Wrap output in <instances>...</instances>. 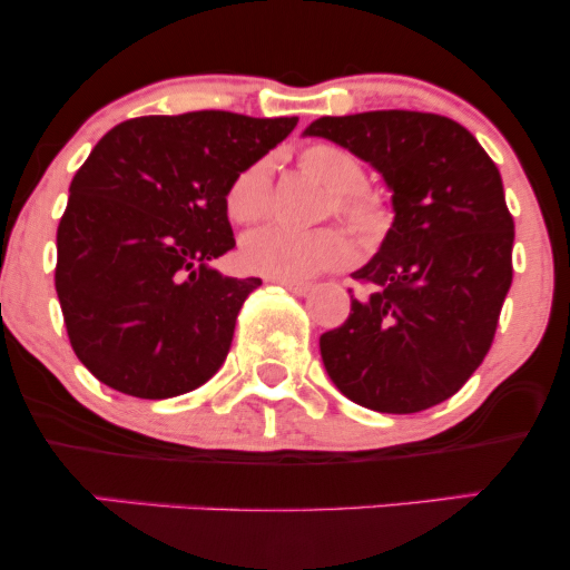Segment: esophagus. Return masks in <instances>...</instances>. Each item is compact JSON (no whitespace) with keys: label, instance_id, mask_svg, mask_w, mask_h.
I'll list each match as a JSON object with an SVG mask.
<instances>
[{"label":"esophagus","instance_id":"esophagus-1","mask_svg":"<svg viewBox=\"0 0 570 570\" xmlns=\"http://www.w3.org/2000/svg\"><path fill=\"white\" fill-rule=\"evenodd\" d=\"M276 284L284 286L286 292H292V294H299V297H305V294L311 292V284H303V281H276Z\"/></svg>","mask_w":570,"mask_h":570}]
</instances>
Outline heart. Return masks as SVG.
Segmentation results:
<instances>
[{
  "mask_svg": "<svg viewBox=\"0 0 570 570\" xmlns=\"http://www.w3.org/2000/svg\"><path fill=\"white\" fill-rule=\"evenodd\" d=\"M299 171L330 193L326 214H335L364 248L383 244L394 225V212L377 189L364 187V168L353 153L337 144L318 141L299 153ZM271 160H254L227 189V214L233 222L252 225L271 214L273 200ZM356 254L351 238L335 227L297 233L286 227H265L246 235L240 263L246 271L273 281H307L324 271L348 265Z\"/></svg>",
  "mask_w": 570,
  "mask_h": 570,
  "instance_id": "obj_1",
  "label": "heart"
}]
</instances>
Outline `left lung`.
<instances>
[{
    "label": "left lung",
    "instance_id": "left-lung-1",
    "mask_svg": "<svg viewBox=\"0 0 570 570\" xmlns=\"http://www.w3.org/2000/svg\"><path fill=\"white\" fill-rule=\"evenodd\" d=\"M370 163L391 189L394 225L353 278L343 326L324 332L326 375L351 402L421 412L461 389L488 356L512 286L514 219L501 174L461 122L381 109L305 128Z\"/></svg>",
    "mask_w": 570,
    "mask_h": 570
}]
</instances>
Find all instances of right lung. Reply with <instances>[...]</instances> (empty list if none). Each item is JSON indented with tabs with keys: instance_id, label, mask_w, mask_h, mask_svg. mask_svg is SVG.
<instances>
[{
	"instance_id": "1",
	"label": "right lung",
	"mask_w": 570,
	"mask_h": 570,
	"mask_svg": "<svg viewBox=\"0 0 570 570\" xmlns=\"http://www.w3.org/2000/svg\"><path fill=\"white\" fill-rule=\"evenodd\" d=\"M294 126L203 109L134 117L96 144L58 222L56 292L98 381L168 399L225 364L240 305L263 284L212 265L235 246L227 189Z\"/></svg>"
}]
</instances>
